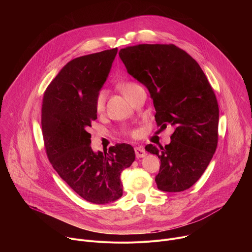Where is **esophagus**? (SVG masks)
Returning a JSON list of instances; mask_svg holds the SVG:
<instances>
[{"label": "esophagus", "instance_id": "1", "mask_svg": "<svg viewBox=\"0 0 252 252\" xmlns=\"http://www.w3.org/2000/svg\"><path fill=\"white\" fill-rule=\"evenodd\" d=\"M134 151H135V155L137 158H142V157H145L146 156V151L144 150L143 146H137L134 148Z\"/></svg>", "mask_w": 252, "mask_h": 252}]
</instances>
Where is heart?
Wrapping results in <instances>:
<instances>
[{
  "mask_svg": "<svg viewBox=\"0 0 252 252\" xmlns=\"http://www.w3.org/2000/svg\"><path fill=\"white\" fill-rule=\"evenodd\" d=\"M136 86H138V84H136L134 82H126L121 85V90L126 95L129 90H131L132 88H134ZM105 102H106V92L104 90H101L97 93L96 98H95V109L98 113H101L104 110Z\"/></svg>",
  "mask_w": 252,
  "mask_h": 252,
  "instance_id": "1",
  "label": "heart"
}]
</instances>
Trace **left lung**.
<instances>
[{"label": "left lung", "mask_w": 252, "mask_h": 252, "mask_svg": "<svg viewBox=\"0 0 252 252\" xmlns=\"http://www.w3.org/2000/svg\"><path fill=\"white\" fill-rule=\"evenodd\" d=\"M119 55L127 72L149 90L157 126H175L170 144L145 146L161 161L157 188L167 192L189 189L218 144L219 107L206 75L191 56L173 44L128 46Z\"/></svg>", "instance_id": "left-lung-1"}]
</instances>
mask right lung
Listing matches in <instances>:
<instances>
[{
	"label": "right lung",
	"mask_w": 252,
	"mask_h": 252,
	"mask_svg": "<svg viewBox=\"0 0 252 252\" xmlns=\"http://www.w3.org/2000/svg\"><path fill=\"white\" fill-rule=\"evenodd\" d=\"M118 48L68 62L44 92L41 125L46 154L59 176L83 199L95 204L123 195L122 172L135 159L131 145L107 152L91 149L87 131L97 119L95 98L110 72Z\"/></svg>",
	"instance_id": "obj_1"
}]
</instances>
